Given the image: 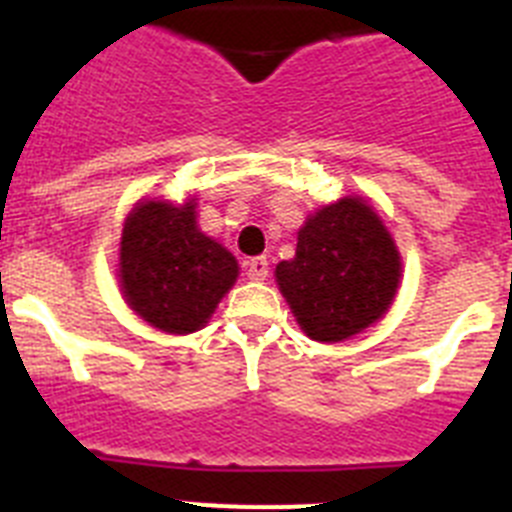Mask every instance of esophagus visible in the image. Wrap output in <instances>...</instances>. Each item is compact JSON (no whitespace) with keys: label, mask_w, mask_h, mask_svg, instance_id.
Returning <instances> with one entry per match:
<instances>
[{"label":"esophagus","mask_w":512,"mask_h":512,"mask_svg":"<svg viewBox=\"0 0 512 512\" xmlns=\"http://www.w3.org/2000/svg\"><path fill=\"white\" fill-rule=\"evenodd\" d=\"M246 271L248 279H253V282H264V279L269 277V261H266L264 256H256V259L248 261Z\"/></svg>","instance_id":"esophagus-1"}]
</instances>
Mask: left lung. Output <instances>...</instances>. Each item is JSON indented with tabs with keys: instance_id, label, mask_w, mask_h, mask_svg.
<instances>
[{
	"instance_id": "obj_1",
	"label": "left lung",
	"mask_w": 512,
	"mask_h": 512,
	"mask_svg": "<svg viewBox=\"0 0 512 512\" xmlns=\"http://www.w3.org/2000/svg\"><path fill=\"white\" fill-rule=\"evenodd\" d=\"M277 282L312 341L338 343L377 323L400 282V253L377 212L359 197L318 210L297 235Z\"/></svg>"
}]
</instances>
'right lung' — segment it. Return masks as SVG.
<instances>
[{"mask_svg":"<svg viewBox=\"0 0 512 512\" xmlns=\"http://www.w3.org/2000/svg\"><path fill=\"white\" fill-rule=\"evenodd\" d=\"M238 261L197 228L194 202H143L125 220L120 284L128 305L153 328L194 333L233 287Z\"/></svg>","mask_w":512,"mask_h":512,"instance_id":"add662e5","label":"right lung"}]
</instances>
